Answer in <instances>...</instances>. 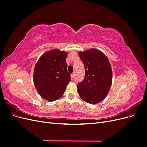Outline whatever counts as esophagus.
Segmentation results:
<instances>
[{
  "instance_id": "esophagus-1",
  "label": "esophagus",
  "mask_w": 147,
  "mask_h": 147,
  "mask_svg": "<svg viewBox=\"0 0 147 147\" xmlns=\"http://www.w3.org/2000/svg\"><path fill=\"white\" fill-rule=\"evenodd\" d=\"M74 78H75V77H74V74H71V80H74Z\"/></svg>"
}]
</instances>
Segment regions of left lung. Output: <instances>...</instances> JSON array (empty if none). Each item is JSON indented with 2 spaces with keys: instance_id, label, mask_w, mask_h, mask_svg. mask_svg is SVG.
I'll list each match as a JSON object with an SVG mask.
<instances>
[{
  "instance_id": "1",
  "label": "left lung",
  "mask_w": 147,
  "mask_h": 147,
  "mask_svg": "<svg viewBox=\"0 0 147 147\" xmlns=\"http://www.w3.org/2000/svg\"><path fill=\"white\" fill-rule=\"evenodd\" d=\"M78 55L85 70L83 81L77 85L80 97L88 103L96 104L108 94L112 83V70L103 52L91 48Z\"/></svg>"
}]
</instances>
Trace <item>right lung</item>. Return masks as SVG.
I'll use <instances>...</instances> for the list:
<instances>
[{
  "label": "right lung",
  "instance_id": "obj_1",
  "mask_svg": "<svg viewBox=\"0 0 147 147\" xmlns=\"http://www.w3.org/2000/svg\"><path fill=\"white\" fill-rule=\"evenodd\" d=\"M67 53L54 49L44 53L35 64L34 83L42 98L55 101L63 95L70 82L65 59Z\"/></svg>",
  "mask_w": 147,
  "mask_h": 147
}]
</instances>
